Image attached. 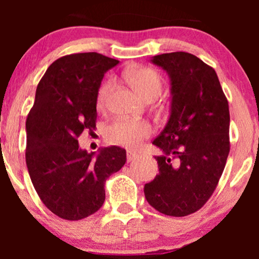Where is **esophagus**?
I'll use <instances>...</instances> for the list:
<instances>
[{"instance_id": "1", "label": "esophagus", "mask_w": 259, "mask_h": 259, "mask_svg": "<svg viewBox=\"0 0 259 259\" xmlns=\"http://www.w3.org/2000/svg\"><path fill=\"white\" fill-rule=\"evenodd\" d=\"M138 158V154H136L135 152H132V151H127L126 153V160L127 162H133L134 159Z\"/></svg>"}]
</instances>
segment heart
Wrapping results in <instances>:
<instances>
[{
  "label": "heart",
  "instance_id": "1",
  "mask_svg": "<svg viewBox=\"0 0 259 259\" xmlns=\"http://www.w3.org/2000/svg\"><path fill=\"white\" fill-rule=\"evenodd\" d=\"M127 81L135 89L142 99L158 96L162 91V76L150 67L130 68L124 73ZM113 88L112 80H107L100 86L97 92V107L105 109L108 105L109 95ZM153 129L146 120H132L125 118H115L105 129V139L108 144L126 148H136L144 140L150 138Z\"/></svg>",
  "mask_w": 259,
  "mask_h": 259
}]
</instances>
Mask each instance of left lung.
<instances>
[{
	"mask_svg": "<svg viewBox=\"0 0 259 259\" xmlns=\"http://www.w3.org/2000/svg\"><path fill=\"white\" fill-rule=\"evenodd\" d=\"M170 76L169 120L152 142L159 173L145 185L154 209L170 217L197 212L214 192L230 151L229 103L215 70L187 52L154 56Z\"/></svg>",
	"mask_w": 259,
	"mask_h": 259,
	"instance_id": "8db88e82",
	"label": "left lung"
}]
</instances>
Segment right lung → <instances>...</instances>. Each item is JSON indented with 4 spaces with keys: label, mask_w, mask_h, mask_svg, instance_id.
<instances>
[{
    "label": "right lung",
    "mask_w": 259,
    "mask_h": 259,
    "mask_svg": "<svg viewBox=\"0 0 259 259\" xmlns=\"http://www.w3.org/2000/svg\"><path fill=\"white\" fill-rule=\"evenodd\" d=\"M119 61L97 52L56 59L41 78L26 118L25 160L42 203L65 221L94 214L106 198V180L120 170L126 151L105 147L95 157L79 148L84 130L96 127L97 92Z\"/></svg>",
    "instance_id": "obj_1"
}]
</instances>
